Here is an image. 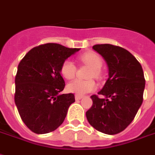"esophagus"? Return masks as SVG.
Here are the masks:
<instances>
[{
  "label": "esophagus",
  "mask_w": 155,
  "mask_h": 155,
  "mask_svg": "<svg viewBox=\"0 0 155 155\" xmlns=\"http://www.w3.org/2000/svg\"><path fill=\"white\" fill-rule=\"evenodd\" d=\"M82 97H83L81 96V95H75V99H76V100H80V99H82Z\"/></svg>",
  "instance_id": "1"
}]
</instances>
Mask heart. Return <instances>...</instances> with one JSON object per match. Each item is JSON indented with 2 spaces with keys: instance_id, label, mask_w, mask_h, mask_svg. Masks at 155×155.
I'll list each match as a JSON object with an SVG mask.
<instances>
[{
  "instance_id": "b5f03b06",
  "label": "heart",
  "mask_w": 155,
  "mask_h": 155,
  "mask_svg": "<svg viewBox=\"0 0 155 155\" xmlns=\"http://www.w3.org/2000/svg\"><path fill=\"white\" fill-rule=\"evenodd\" d=\"M79 60L82 64L91 68L87 78L101 79L102 78L101 67L103 61L97 54L94 52H87L79 56ZM77 73V68L72 61L65 60L62 64L60 68V73L62 76L67 80H72L75 78ZM97 87L96 83L93 80H75L69 82L67 86V89L69 92L75 93L77 95H83L94 91Z\"/></svg>"
}]
</instances>
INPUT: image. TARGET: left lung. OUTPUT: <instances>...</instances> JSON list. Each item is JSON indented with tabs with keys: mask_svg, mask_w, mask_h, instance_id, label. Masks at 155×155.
Wrapping results in <instances>:
<instances>
[{
	"mask_svg": "<svg viewBox=\"0 0 155 155\" xmlns=\"http://www.w3.org/2000/svg\"><path fill=\"white\" fill-rule=\"evenodd\" d=\"M109 68V78L97 95L91 96L92 106L86 116L97 130L107 135L123 131L135 118L143 102L145 79L141 64L128 50L108 45H93Z\"/></svg>",
	"mask_w": 155,
	"mask_h": 155,
	"instance_id": "obj_1",
	"label": "left lung"
}]
</instances>
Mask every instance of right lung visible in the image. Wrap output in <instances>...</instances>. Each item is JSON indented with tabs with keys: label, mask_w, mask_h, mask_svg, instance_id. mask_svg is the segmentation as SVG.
Instances as JSON below:
<instances>
[{
	"label": "right lung",
	"mask_w": 155,
	"mask_h": 155,
	"mask_svg": "<svg viewBox=\"0 0 155 155\" xmlns=\"http://www.w3.org/2000/svg\"><path fill=\"white\" fill-rule=\"evenodd\" d=\"M79 49L53 43L41 45L30 49L18 65L15 102L21 120L34 133L55 130L75 101L73 93L59 94L65 87L60 68Z\"/></svg>",
	"instance_id": "right-lung-1"
}]
</instances>
